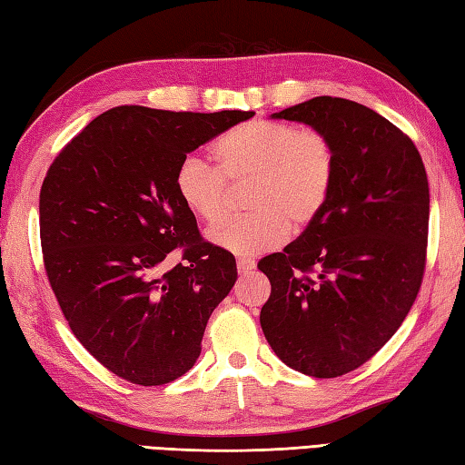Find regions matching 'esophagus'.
Here are the masks:
<instances>
[{"label":"esophagus","instance_id":"34e87169","mask_svg":"<svg viewBox=\"0 0 465 465\" xmlns=\"http://www.w3.org/2000/svg\"><path fill=\"white\" fill-rule=\"evenodd\" d=\"M255 270V262L250 260V258H238V272L240 273H248Z\"/></svg>","mask_w":465,"mask_h":465}]
</instances>
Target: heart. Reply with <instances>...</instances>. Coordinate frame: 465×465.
<instances>
[{
	"label": "heart",
	"mask_w": 465,
	"mask_h": 465,
	"mask_svg": "<svg viewBox=\"0 0 465 465\" xmlns=\"http://www.w3.org/2000/svg\"><path fill=\"white\" fill-rule=\"evenodd\" d=\"M213 153L217 165L185 155L175 167V192L197 220L215 223L225 213L227 180H252V213L210 230L215 245L238 255L272 252L290 230H308L328 205L338 173V150L328 134L285 122L235 125L215 142Z\"/></svg>",
	"instance_id": "b5f03b06"
}]
</instances>
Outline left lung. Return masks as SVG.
<instances>
[{
  "label": "left lung",
  "instance_id": "obj_1",
  "mask_svg": "<svg viewBox=\"0 0 465 465\" xmlns=\"http://www.w3.org/2000/svg\"><path fill=\"white\" fill-rule=\"evenodd\" d=\"M272 117L328 134L338 173L318 220L260 260L272 283L260 323L292 370L338 378L373 358L418 298L430 223L426 167L400 127L343 97L320 95Z\"/></svg>",
  "mask_w": 465,
  "mask_h": 465
}]
</instances>
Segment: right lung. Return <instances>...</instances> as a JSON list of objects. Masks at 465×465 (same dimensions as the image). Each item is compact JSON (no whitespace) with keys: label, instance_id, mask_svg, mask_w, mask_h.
I'll use <instances>...</instances> for the list:
<instances>
[{"label":"right lung","instance_id":"right-lung-1","mask_svg":"<svg viewBox=\"0 0 465 465\" xmlns=\"http://www.w3.org/2000/svg\"><path fill=\"white\" fill-rule=\"evenodd\" d=\"M253 112L120 105L97 115L49 165L39 235L49 285L74 335L137 385L193 368L207 320L238 280L175 192L183 157ZM183 248V262L169 253Z\"/></svg>","mask_w":465,"mask_h":465}]
</instances>
